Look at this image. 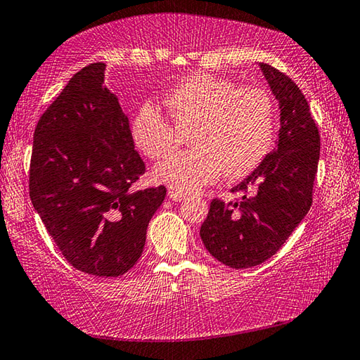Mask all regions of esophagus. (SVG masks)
I'll use <instances>...</instances> for the list:
<instances>
[{"mask_svg": "<svg viewBox=\"0 0 360 360\" xmlns=\"http://www.w3.org/2000/svg\"><path fill=\"white\" fill-rule=\"evenodd\" d=\"M168 197L172 202H182V200L186 198V195L178 192V191H168Z\"/></svg>", "mask_w": 360, "mask_h": 360, "instance_id": "1", "label": "esophagus"}]
</instances>
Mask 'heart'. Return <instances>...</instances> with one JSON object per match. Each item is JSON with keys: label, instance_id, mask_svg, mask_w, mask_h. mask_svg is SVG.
Returning <instances> with one entry per match:
<instances>
[{"label": "heart", "instance_id": "b5f03b06", "mask_svg": "<svg viewBox=\"0 0 360 360\" xmlns=\"http://www.w3.org/2000/svg\"><path fill=\"white\" fill-rule=\"evenodd\" d=\"M173 124L155 105L146 103L131 122L136 148L162 158L178 148L181 133H191L193 149L163 158L154 178L181 193L197 192L224 172L229 178L251 173L270 149L275 103L259 85L236 87L230 79L195 72L167 96Z\"/></svg>", "mask_w": 360, "mask_h": 360}]
</instances>
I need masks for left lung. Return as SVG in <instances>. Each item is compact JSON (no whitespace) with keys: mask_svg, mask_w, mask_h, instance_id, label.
<instances>
[{"mask_svg":"<svg viewBox=\"0 0 360 360\" xmlns=\"http://www.w3.org/2000/svg\"><path fill=\"white\" fill-rule=\"evenodd\" d=\"M279 103L276 146L231 188L235 202L214 198L200 229L205 248L230 268H249L275 255L313 203L321 138L302 90L276 68L259 63Z\"/></svg>","mask_w":360,"mask_h":360,"instance_id":"8db88e82","label":"left lung"}]
</instances>
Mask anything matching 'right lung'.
Instances as JSON below:
<instances>
[{"label":"right lung","instance_id":"add662e5","mask_svg":"<svg viewBox=\"0 0 360 360\" xmlns=\"http://www.w3.org/2000/svg\"><path fill=\"white\" fill-rule=\"evenodd\" d=\"M105 63L77 71L33 135L30 198L79 271L117 278L141 257L163 186L131 191L146 172L129 117L105 85Z\"/></svg>","mask_w":360,"mask_h":360}]
</instances>
